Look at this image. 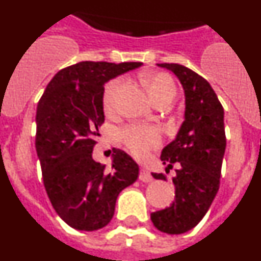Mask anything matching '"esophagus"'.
<instances>
[{"instance_id":"34e87169","label":"esophagus","mask_w":261,"mask_h":261,"mask_svg":"<svg viewBox=\"0 0 261 261\" xmlns=\"http://www.w3.org/2000/svg\"><path fill=\"white\" fill-rule=\"evenodd\" d=\"M140 180L144 181V183H150V181H153V176H151L150 171L146 170V168H141V171H140Z\"/></svg>"}]
</instances>
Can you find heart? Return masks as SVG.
Returning <instances> with one entry per match:
<instances>
[{
	"label": "heart",
	"mask_w": 261,
	"mask_h": 261,
	"mask_svg": "<svg viewBox=\"0 0 261 261\" xmlns=\"http://www.w3.org/2000/svg\"><path fill=\"white\" fill-rule=\"evenodd\" d=\"M123 78H116L107 84L103 93V108L106 112H111L115 108L116 96L123 87ZM145 85L150 94L153 102L156 103L162 99H174L176 95V86L172 78L166 73L155 71L145 75ZM121 141L135 155L144 156L149 150L154 149L161 142V133L154 126L129 125L120 133Z\"/></svg>",
	"instance_id": "heart-1"
}]
</instances>
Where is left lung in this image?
<instances>
[{
    "label": "left lung",
    "mask_w": 261,
    "mask_h": 261,
    "mask_svg": "<svg viewBox=\"0 0 261 261\" xmlns=\"http://www.w3.org/2000/svg\"><path fill=\"white\" fill-rule=\"evenodd\" d=\"M180 81L186 95L184 121L176 137L161 154L166 171L176 166L172 177L175 201L153 212L151 222L166 234H183L193 229L211 208L220 188L221 167L226 149L223 107L209 82L180 64H158ZM163 179V174H151Z\"/></svg>",
    "instance_id": "left-lung-1"
}]
</instances>
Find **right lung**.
<instances>
[{"label":"right lung","mask_w":261,"mask_h":261,"mask_svg":"<svg viewBox=\"0 0 261 261\" xmlns=\"http://www.w3.org/2000/svg\"><path fill=\"white\" fill-rule=\"evenodd\" d=\"M142 62L82 61L50 80L36 110L35 147L52 206L73 229L94 231L114 217L119 193L135 183L138 165L114 149L112 166L95 162L93 149L105 123V84Z\"/></svg>","instance_id":"1"}]
</instances>
